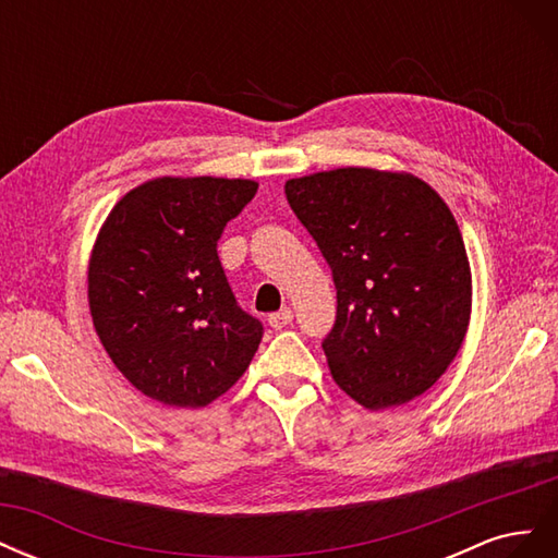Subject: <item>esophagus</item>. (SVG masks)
Wrapping results in <instances>:
<instances>
[{
  "label": "esophagus",
  "instance_id": "34e87169",
  "mask_svg": "<svg viewBox=\"0 0 558 558\" xmlns=\"http://www.w3.org/2000/svg\"><path fill=\"white\" fill-rule=\"evenodd\" d=\"M269 326H272L275 330H281V328H286L293 320V310L291 307H281L279 312H275V314H269Z\"/></svg>",
  "mask_w": 558,
  "mask_h": 558
}]
</instances>
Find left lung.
<instances>
[{
	"label": "left lung",
	"instance_id": "1",
	"mask_svg": "<svg viewBox=\"0 0 558 558\" xmlns=\"http://www.w3.org/2000/svg\"><path fill=\"white\" fill-rule=\"evenodd\" d=\"M286 199L337 289L324 351L335 384L367 410L421 396L470 324L472 279L456 218L426 181L340 167L286 181Z\"/></svg>",
	"mask_w": 558,
	"mask_h": 558
}]
</instances>
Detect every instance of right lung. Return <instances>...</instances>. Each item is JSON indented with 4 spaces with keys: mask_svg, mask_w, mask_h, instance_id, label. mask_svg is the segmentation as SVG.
Returning <instances> with one entry per match:
<instances>
[{
    "mask_svg": "<svg viewBox=\"0 0 558 558\" xmlns=\"http://www.w3.org/2000/svg\"><path fill=\"white\" fill-rule=\"evenodd\" d=\"M258 191L248 179L160 177L116 202L88 265L93 326L148 398L205 408L234 386L263 324L232 295L216 244Z\"/></svg>",
    "mask_w": 558,
    "mask_h": 558,
    "instance_id": "1",
    "label": "right lung"
}]
</instances>
